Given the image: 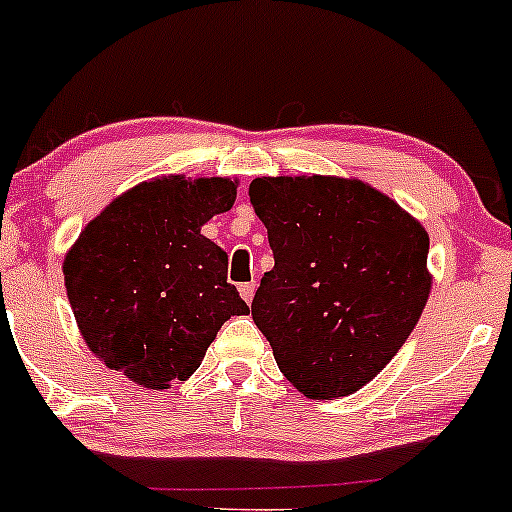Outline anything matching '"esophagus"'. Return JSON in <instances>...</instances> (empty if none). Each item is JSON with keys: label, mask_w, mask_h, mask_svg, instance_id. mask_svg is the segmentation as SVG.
Here are the masks:
<instances>
[{"label": "esophagus", "mask_w": 512, "mask_h": 512, "mask_svg": "<svg viewBox=\"0 0 512 512\" xmlns=\"http://www.w3.org/2000/svg\"><path fill=\"white\" fill-rule=\"evenodd\" d=\"M255 289H257V284L255 282H247V284H240V296H243V301L245 303H250L252 301V296H255Z\"/></svg>", "instance_id": "obj_1"}]
</instances>
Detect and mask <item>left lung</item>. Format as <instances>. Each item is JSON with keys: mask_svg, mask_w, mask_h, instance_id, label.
<instances>
[{"mask_svg": "<svg viewBox=\"0 0 512 512\" xmlns=\"http://www.w3.org/2000/svg\"><path fill=\"white\" fill-rule=\"evenodd\" d=\"M250 204L274 252L252 320L282 374L308 398L362 389L428 303L425 228L369 184L323 174L252 179Z\"/></svg>", "mask_w": 512, "mask_h": 512, "instance_id": "obj_1", "label": "left lung"}]
</instances>
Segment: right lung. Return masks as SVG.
<instances>
[{
  "instance_id": "right-lung-1",
  "label": "right lung",
  "mask_w": 512,
  "mask_h": 512,
  "mask_svg": "<svg viewBox=\"0 0 512 512\" xmlns=\"http://www.w3.org/2000/svg\"><path fill=\"white\" fill-rule=\"evenodd\" d=\"M238 179L182 174L128 189L65 255L67 299L89 350L145 389L187 381L230 316L250 308L228 255L201 226L226 213Z\"/></svg>"
}]
</instances>
